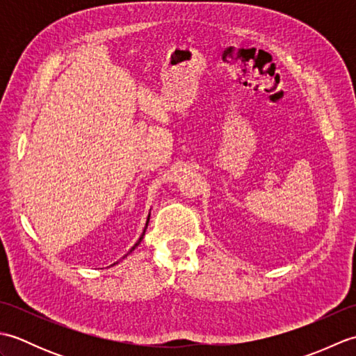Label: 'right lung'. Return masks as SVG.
Returning a JSON list of instances; mask_svg holds the SVG:
<instances>
[{"instance_id": "right-lung-1", "label": "right lung", "mask_w": 356, "mask_h": 356, "mask_svg": "<svg viewBox=\"0 0 356 356\" xmlns=\"http://www.w3.org/2000/svg\"><path fill=\"white\" fill-rule=\"evenodd\" d=\"M148 222H149V216H148V218H147V223H145V228H143V232H142V236H140V237H139V240H138V243H136V245H134V246H133V248H131V249H130V251H128V252H127V254H125V255H124V259H125V257H127V255H128V254H130V252H133V251H134V249H136V246H138V245H139V243H140V241H142V238H143V236H145V229H147V226H148ZM115 264H116V263H115Z\"/></svg>"}]
</instances>
